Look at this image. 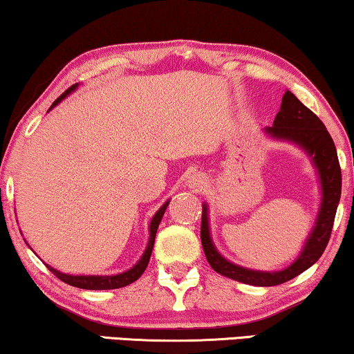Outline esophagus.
<instances>
[{
  "instance_id": "1",
  "label": "esophagus",
  "mask_w": 354,
  "mask_h": 354,
  "mask_svg": "<svg viewBox=\"0 0 354 354\" xmlns=\"http://www.w3.org/2000/svg\"><path fill=\"white\" fill-rule=\"evenodd\" d=\"M195 185H196V182H195V183H193V187H195Z\"/></svg>"
}]
</instances>
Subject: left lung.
Masks as SVG:
<instances>
[{"mask_svg":"<svg viewBox=\"0 0 354 354\" xmlns=\"http://www.w3.org/2000/svg\"><path fill=\"white\" fill-rule=\"evenodd\" d=\"M266 132L272 135L274 138L290 140L306 149L309 156H313V162L321 177V211H319L316 227L306 240V246L299 258L290 268L280 270V272H259V270H250L232 264L222 258L212 245L206 205L203 206L201 212V245L211 268L225 277L243 283L258 285V287H272V285L288 282L308 268H311L321 258L328 240H330L337 206L342 195V169L338 162L335 143L322 120L311 109L306 108L292 91H285L282 106L274 119V125L266 129Z\"/></svg>","mask_w":354,"mask_h":354,"instance_id":"obj_1","label":"left lung"}]
</instances>
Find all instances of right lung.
<instances>
[{"label":"right lung","mask_w":354,"mask_h":354,"mask_svg":"<svg viewBox=\"0 0 354 354\" xmlns=\"http://www.w3.org/2000/svg\"><path fill=\"white\" fill-rule=\"evenodd\" d=\"M75 86H77V84L72 85L71 88H67L64 93H62L59 98H57L55 103L51 104V108L53 106H56L57 103H61V101L64 100L72 90H75ZM167 206H169V203L162 205L161 209L154 214V217L151 219V224H149V241H148L147 251H145L142 259H140L132 269L127 270V272H122L118 275H69V274H62V272H59V270L50 268V266H46V268L50 269L51 272L55 274L57 279L62 280L64 283L72 285V287H77V288H85V290H113V288L125 287V285L135 282V280H137L140 275L145 272V269H147V266L149 263V258H151V251L154 246V236H156L159 222H161L164 211H166Z\"/></svg>","instance_id":"obj_1"}]
</instances>
